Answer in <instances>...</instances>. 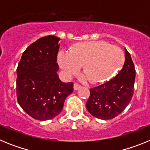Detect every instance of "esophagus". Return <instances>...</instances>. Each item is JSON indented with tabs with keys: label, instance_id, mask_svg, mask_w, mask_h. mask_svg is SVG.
Masks as SVG:
<instances>
[{
	"label": "esophagus",
	"instance_id": "34e87169",
	"mask_svg": "<svg viewBox=\"0 0 150 150\" xmlns=\"http://www.w3.org/2000/svg\"><path fill=\"white\" fill-rule=\"evenodd\" d=\"M81 87V86H79L77 83H74V90H78L79 88Z\"/></svg>",
	"mask_w": 150,
	"mask_h": 150
}]
</instances>
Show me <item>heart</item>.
Returning <instances> with one entry per match:
<instances>
[{"label":"heart","instance_id":"heart-1","mask_svg":"<svg viewBox=\"0 0 150 150\" xmlns=\"http://www.w3.org/2000/svg\"><path fill=\"white\" fill-rule=\"evenodd\" d=\"M58 62L67 76L74 75L82 66L86 77L95 84L107 81L120 71L125 55L120 47L104 41H86L73 45L68 52L61 51Z\"/></svg>","mask_w":150,"mask_h":150}]
</instances>
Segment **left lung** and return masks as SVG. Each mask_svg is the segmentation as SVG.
<instances>
[{
  "label": "left lung",
  "mask_w": 150,
  "mask_h": 150,
  "mask_svg": "<svg viewBox=\"0 0 150 150\" xmlns=\"http://www.w3.org/2000/svg\"><path fill=\"white\" fill-rule=\"evenodd\" d=\"M122 69L110 81L90 89L86 109L100 120H112L120 114L131 101L134 93L135 68L129 52L125 49Z\"/></svg>",
  "instance_id": "8db88e82"
}]
</instances>
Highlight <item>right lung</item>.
Instances as JSON below:
<instances>
[{
    "label": "right lung",
    "mask_w": 150,
    "mask_h": 150,
    "mask_svg": "<svg viewBox=\"0 0 150 150\" xmlns=\"http://www.w3.org/2000/svg\"><path fill=\"white\" fill-rule=\"evenodd\" d=\"M59 40L49 35L31 43L22 54L16 70L18 104L40 121L58 116L66 98L74 91L73 83H63L57 74Z\"/></svg>",
    "instance_id": "add662e5"
}]
</instances>
